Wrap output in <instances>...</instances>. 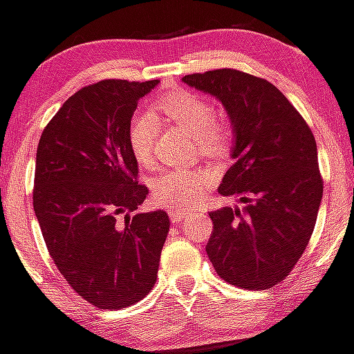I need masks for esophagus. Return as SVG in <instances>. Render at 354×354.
Segmentation results:
<instances>
[{
	"instance_id": "1",
	"label": "esophagus",
	"mask_w": 354,
	"mask_h": 354,
	"mask_svg": "<svg viewBox=\"0 0 354 354\" xmlns=\"http://www.w3.org/2000/svg\"><path fill=\"white\" fill-rule=\"evenodd\" d=\"M168 214H170L171 223H180V221H184L187 216H189V212L183 211V209H170V211H168Z\"/></svg>"
}]
</instances>
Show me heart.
I'll use <instances>...</instances> for the list:
<instances>
[{
	"mask_svg": "<svg viewBox=\"0 0 354 354\" xmlns=\"http://www.w3.org/2000/svg\"><path fill=\"white\" fill-rule=\"evenodd\" d=\"M156 108L168 120L192 131L198 138L200 149L209 156L221 154L228 145V126L214 117V108L204 95L177 88L165 92L156 99ZM159 118L150 111H136L127 126V140L134 158L142 165L154 161L156 138L159 134ZM214 179L209 170L196 168H167L156 175L152 195L156 204L168 209L189 207L204 196Z\"/></svg>",
	"mask_w": 354,
	"mask_h": 354,
	"instance_id": "b5f03b06",
	"label": "heart"
}]
</instances>
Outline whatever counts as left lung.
<instances>
[{
	"label": "left lung",
	"instance_id": "8db88e82",
	"mask_svg": "<svg viewBox=\"0 0 354 354\" xmlns=\"http://www.w3.org/2000/svg\"><path fill=\"white\" fill-rule=\"evenodd\" d=\"M183 81L218 97L227 109L236 145L220 193L246 204L209 212V261L225 282L270 289L292 271L314 232L323 198L314 134L289 99L262 77L216 68Z\"/></svg>",
	"mask_w": 354,
	"mask_h": 354
}]
</instances>
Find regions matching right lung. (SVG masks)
Instances as JSON below:
<instances>
[{
    "mask_svg": "<svg viewBox=\"0 0 354 354\" xmlns=\"http://www.w3.org/2000/svg\"><path fill=\"white\" fill-rule=\"evenodd\" d=\"M158 83L104 80L77 90L37 147L33 209L49 255L68 286L104 310L152 290L170 230L165 211L129 216L149 189L136 180L127 126Z\"/></svg>",
    "mask_w": 354,
    "mask_h": 354,
    "instance_id": "right-lung-1",
    "label": "right lung"
}]
</instances>
